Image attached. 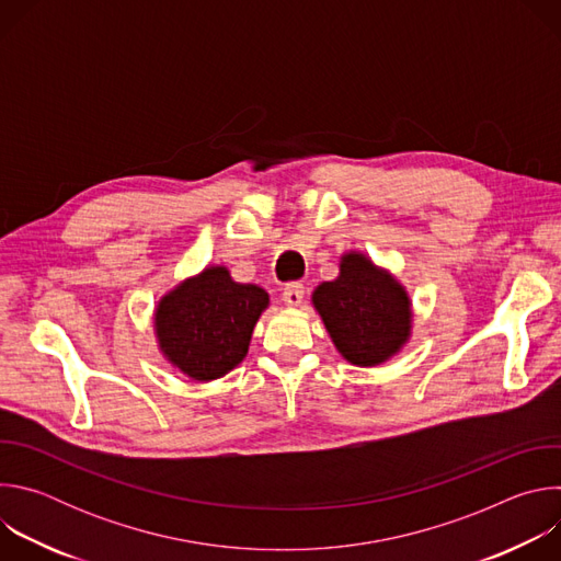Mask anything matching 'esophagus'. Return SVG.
<instances>
[{
  "instance_id": "esophagus-1",
  "label": "esophagus",
  "mask_w": 561,
  "mask_h": 561,
  "mask_svg": "<svg viewBox=\"0 0 561 561\" xmlns=\"http://www.w3.org/2000/svg\"><path fill=\"white\" fill-rule=\"evenodd\" d=\"M304 286L299 284V282H290V284H286L284 286V293H282V299H284V304L286 306H290V308H297L301 301H304Z\"/></svg>"
}]
</instances>
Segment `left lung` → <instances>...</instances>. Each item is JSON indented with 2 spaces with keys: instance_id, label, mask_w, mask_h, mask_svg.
I'll return each mask as SVG.
<instances>
[{
  "instance_id": "8db88e82",
  "label": "left lung",
  "mask_w": 561,
  "mask_h": 561,
  "mask_svg": "<svg viewBox=\"0 0 561 561\" xmlns=\"http://www.w3.org/2000/svg\"><path fill=\"white\" fill-rule=\"evenodd\" d=\"M312 306L340 355L355 366H379L411 340L407 288L364 253L342 255L337 279L312 290Z\"/></svg>"
}]
</instances>
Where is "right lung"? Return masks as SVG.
I'll list each match as a JSON object with an SVG mask.
<instances>
[{
	"label": "right lung",
	"mask_w": 561,
	"mask_h": 561,
	"mask_svg": "<svg viewBox=\"0 0 561 561\" xmlns=\"http://www.w3.org/2000/svg\"><path fill=\"white\" fill-rule=\"evenodd\" d=\"M268 293L239 284L226 266H206L180 282L154 306V337L171 366L195 381L230 373L249 353Z\"/></svg>",
	"instance_id": "1"
}]
</instances>
